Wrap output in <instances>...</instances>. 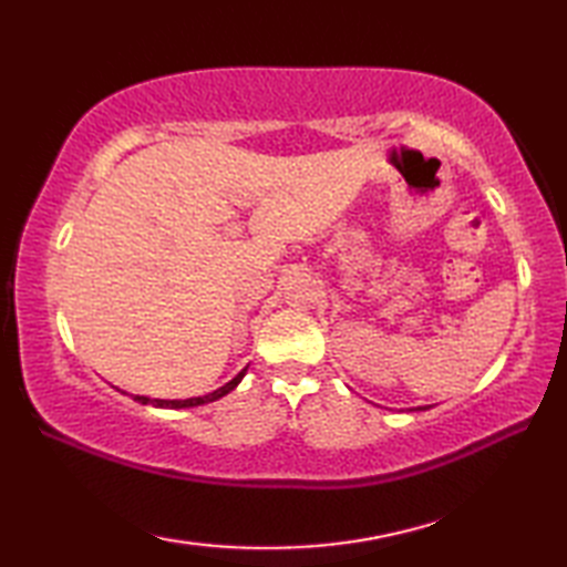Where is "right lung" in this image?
<instances>
[{
    "instance_id": "right-lung-1",
    "label": "right lung",
    "mask_w": 567,
    "mask_h": 567,
    "mask_svg": "<svg viewBox=\"0 0 567 567\" xmlns=\"http://www.w3.org/2000/svg\"><path fill=\"white\" fill-rule=\"evenodd\" d=\"M246 370L248 368H244L238 372V375L231 380V382H226L224 388H219V390H214V392H209V394H204V396H189V400H148V396H134L136 402H141V404H153V406H165V409H185V406H199V404H209V402H214V400H219V396H224V394H228L231 392L236 384L244 380V375H246Z\"/></svg>"
}]
</instances>
